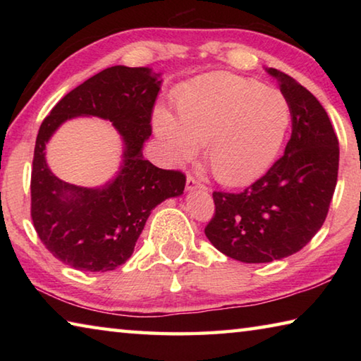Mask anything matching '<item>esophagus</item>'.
Instances as JSON below:
<instances>
[{"label": "esophagus", "instance_id": "1", "mask_svg": "<svg viewBox=\"0 0 361 361\" xmlns=\"http://www.w3.org/2000/svg\"><path fill=\"white\" fill-rule=\"evenodd\" d=\"M195 188H205L204 185H200V183L194 178V176L189 175L186 178V191H192Z\"/></svg>", "mask_w": 361, "mask_h": 361}]
</instances>
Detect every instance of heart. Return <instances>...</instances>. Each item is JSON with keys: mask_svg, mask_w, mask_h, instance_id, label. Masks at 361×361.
<instances>
[{"mask_svg": "<svg viewBox=\"0 0 361 361\" xmlns=\"http://www.w3.org/2000/svg\"><path fill=\"white\" fill-rule=\"evenodd\" d=\"M176 119L159 109L154 129L178 161L205 145L207 164L228 186L248 185L276 161L290 127L285 95L252 79L215 73L189 84L175 100Z\"/></svg>", "mask_w": 361, "mask_h": 361, "instance_id": "obj_1", "label": "heart"}]
</instances>
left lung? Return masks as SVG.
Instances as JSON below:
<instances>
[{"label": "left lung", "mask_w": 361, "mask_h": 361, "mask_svg": "<svg viewBox=\"0 0 361 361\" xmlns=\"http://www.w3.org/2000/svg\"><path fill=\"white\" fill-rule=\"evenodd\" d=\"M291 113V137L283 156L239 194L213 192L215 215L205 235L212 245L242 262H271L299 252L328 215L339 169V142L325 108L276 68Z\"/></svg>", "instance_id": "1"}]
</instances>
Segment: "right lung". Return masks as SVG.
I'll return each mask as SVG.
<instances>
[{
    "label": "right lung",
    "mask_w": 361,
    "mask_h": 361,
    "mask_svg": "<svg viewBox=\"0 0 361 361\" xmlns=\"http://www.w3.org/2000/svg\"><path fill=\"white\" fill-rule=\"evenodd\" d=\"M161 76L146 66L103 70L66 94L39 127L32 169V219L49 252L78 271L106 272L124 264L151 210L185 191V175L159 169L143 157ZM78 115L113 121L125 143L118 175L100 188L70 185L47 167V142L65 120Z\"/></svg>",
    "instance_id": "right-lung-1"
}]
</instances>
